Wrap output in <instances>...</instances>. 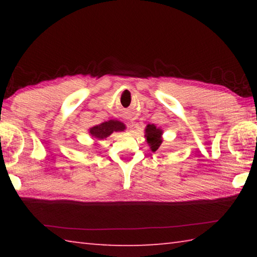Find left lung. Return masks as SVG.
<instances>
[{
  "mask_svg": "<svg viewBox=\"0 0 257 257\" xmlns=\"http://www.w3.org/2000/svg\"><path fill=\"white\" fill-rule=\"evenodd\" d=\"M163 130L156 127L154 124H147L145 128V138L147 144L150 145V149L152 152H155L160 149L161 144H162Z\"/></svg>",
  "mask_w": 257,
  "mask_h": 257,
  "instance_id": "8db88e82",
  "label": "left lung"
}]
</instances>
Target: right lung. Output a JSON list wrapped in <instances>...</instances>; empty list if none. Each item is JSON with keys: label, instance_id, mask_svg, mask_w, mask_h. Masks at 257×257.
I'll list each match as a JSON object with an SVG mask.
<instances>
[{"label": "right lung", "instance_id": "1", "mask_svg": "<svg viewBox=\"0 0 257 257\" xmlns=\"http://www.w3.org/2000/svg\"><path fill=\"white\" fill-rule=\"evenodd\" d=\"M125 129V125L118 120H108L104 121V122L94 125V127L89 128L88 133L90 136L96 141H102L104 138H107L113 133L123 132Z\"/></svg>", "mask_w": 257, "mask_h": 257}]
</instances>
